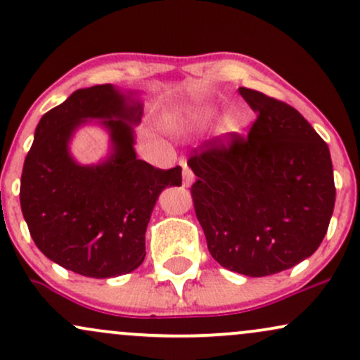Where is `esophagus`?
<instances>
[{
	"label": "esophagus",
	"mask_w": 360,
	"mask_h": 360,
	"mask_svg": "<svg viewBox=\"0 0 360 360\" xmlns=\"http://www.w3.org/2000/svg\"><path fill=\"white\" fill-rule=\"evenodd\" d=\"M181 167H183V184L186 186V188H189L194 181V174L191 172V169L188 167V162H186L184 159L181 160Z\"/></svg>",
	"instance_id": "34e87169"
}]
</instances>
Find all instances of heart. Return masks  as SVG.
Returning <instances> with one entry per match:
<instances>
[{"label": "heart", "mask_w": 360, "mask_h": 360, "mask_svg": "<svg viewBox=\"0 0 360 360\" xmlns=\"http://www.w3.org/2000/svg\"><path fill=\"white\" fill-rule=\"evenodd\" d=\"M200 117L203 118V120H206V122H212V120L217 118V111H214V110H203L200 113ZM237 130H238L237 120H235L233 117H225V118H223V122H221V125H220L221 134L232 135Z\"/></svg>", "instance_id": "b5f03b06"}]
</instances>
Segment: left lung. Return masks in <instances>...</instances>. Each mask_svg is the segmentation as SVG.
Masks as SVG:
<instances>
[{
	"mask_svg": "<svg viewBox=\"0 0 360 360\" xmlns=\"http://www.w3.org/2000/svg\"><path fill=\"white\" fill-rule=\"evenodd\" d=\"M238 93L257 120L247 139L203 143L188 160L198 177L191 194L212 257L262 278L320 247L335 206L333 167L328 146L300 111L259 91Z\"/></svg>",
	"mask_w": 360,
	"mask_h": 360,
	"instance_id": "obj_1",
	"label": "left lung"
}]
</instances>
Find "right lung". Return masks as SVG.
Here are the masks:
<instances>
[{
	"mask_svg": "<svg viewBox=\"0 0 360 360\" xmlns=\"http://www.w3.org/2000/svg\"><path fill=\"white\" fill-rule=\"evenodd\" d=\"M143 103L113 84L74 91L40 118L23 164L20 205L35 245L52 262L86 278L135 271L146 259V232L159 194L181 186V167L137 159L135 130ZM109 135V154L94 165L72 155L82 126Z\"/></svg>",
	"mask_w": 360,
	"mask_h": 360,
	"instance_id": "obj_1",
	"label": "right lung"
}]
</instances>
